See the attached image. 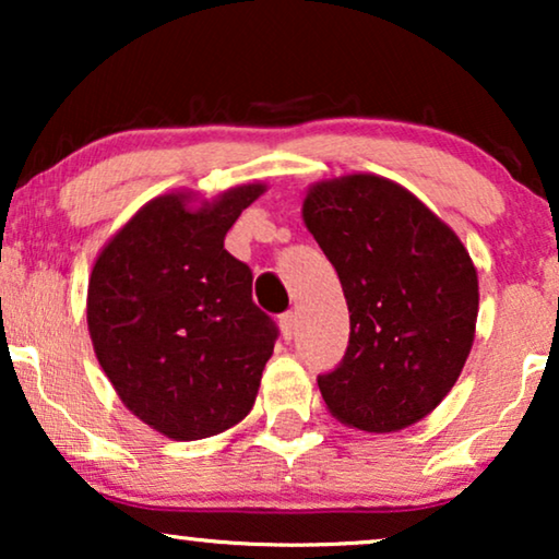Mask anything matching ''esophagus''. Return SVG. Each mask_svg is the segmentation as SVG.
Listing matches in <instances>:
<instances>
[{
    "label": "esophagus",
    "mask_w": 559,
    "mask_h": 559,
    "mask_svg": "<svg viewBox=\"0 0 559 559\" xmlns=\"http://www.w3.org/2000/svg\"><path fill=\"white\" fill-rule=\"evenodd\" d=\"M280 328H282V338H285V341H293L295 328H297L295 312H285V316L280 318Z\"/></svg>",
    "instance_id": "34e87169"
}]
</instances>
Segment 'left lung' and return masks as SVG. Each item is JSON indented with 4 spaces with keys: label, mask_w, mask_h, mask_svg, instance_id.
Wrapping results in <instances>:
<instances>
[{
    "label": "left lung",
    "mask_w": 559,
    "mask_h": 559,
    "mask_svg": "<svg viewBox=\"0 0 559 559\" xmlns=\"http://www.w3.org/2000/svg\"><path fill=\"white\" fill-rule=\"evenodd\" d=\"M302 221L350 312L343 361L318 377L325 407L366 432L419 423L453 389L476 335L468 249L407 188L369 173L316 182Z\"/></svg>",
    "instance_id": "1"
}]
</instances>
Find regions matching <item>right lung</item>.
I'll return each mask as SVG.
<instances>
[{"instance_id":"add662e5","label":"right lung","mask_w":559,"mask_h":559,"mask_svg":"<svg viewBox=\"0 0 559 559\" xmlns=\"http://www.w3.org/2000/svg\"><path fill=\"white\" fill-rule=\"evenodd\" d=\"M264 190L249 182L201 205L157 195L96 257L86 318L98 364L127 409L173 440L211 438L254 407L277 325L224 239Z\"/></svg>"}]
</instances>
